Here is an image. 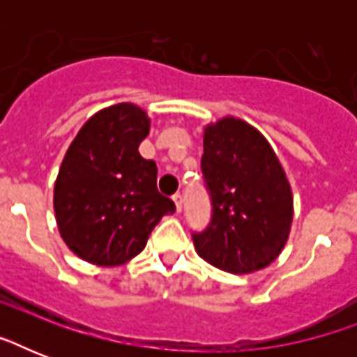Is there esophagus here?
<instances>
[{"mask_svg": "<svg viewBox=\"0 0 357 357\" xmlns=\"http://www.w3.org/2000/svg\"><path fill=\"white\" fill-rule=\"evenodd\" d=\"M172 200L174 204H176V209H178V213L183 209V196L179 195V192H176V195L172 196Z\"/></svg>", "mask_w": 357, "mask_h": 357, "instance_id": "esophagus-1", "label": "esophagus"}]
</instances>
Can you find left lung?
I'll list each match as a JSON object with an SVG mask.
<instances>
[{
  "label": "left lung",
  "mask_w": 357,
  "mask_h": 357,
  "mask_svg": "<svg viewBox=\"0 0 357 357\" xmlns=\"http://www.w3.org/2000/svg\"><path fill=\"white\" fill-rule=\"evenodd\" d=\"M202 172L211 222L192 235L202 259L231 274L261 271L283 250L293 224V192L263 135L235 116L204 129Z\"/></svg>",
  "instance_id": "8db88e82"
}]
</instances>
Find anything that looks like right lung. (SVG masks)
<instances>
[{
  "mask_svg": "<svg viewBox=\"0 0 357 357\" xmlns=\"http://www.w3.org/2000/svg\"><path fill=\"white\" fill-rule=\"evenodd\" d=\"M150 119L116 103L83 123L66 150L53 189L59 234L86 263L116 266L144 250L174 202L157 190V167L139 153Z\"/></svg>",
  "mask_w": 357,
  "mask_h": 357,
  "instance_id": "add662e5",
  "label": "right lung"
}]
</instances>
